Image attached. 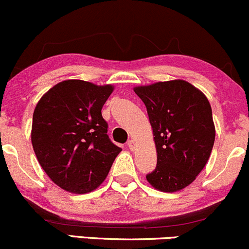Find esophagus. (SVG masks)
Here are the masks:
<instances>
[{
    "label": "esophagus",
    "mask_w": 249,
    "mask_h": 249,
    "mask_svg": "<svg viewBox=\"0 0 249 249\" xmlns=\"http://www.w3.org/2000/svg\"><path fill=\"white\" fill-rule=\"evenodd\" d=\"M127 145H129L130 150H135L136 149V142L133 140H130L129 142H127Z\"/></svg>",
    "instance_id": "1"
}]
</instances>
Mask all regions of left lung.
<instances>
[{
  "mask_svg": "<svg viewBox=\"0 0 249 249\" xmlns=\"http://www.w3.org/2000/svg\"><path fill=\"white\" fill-rule=\"evenodd\" d=\"M148 111L158 154L146 180L155 190L173 193L196 180L213 151L214 124L205 94L185 80L137 86Z\"/></svg>",
  "mask_w": 249,
  "mask_h": 249,
  "instance_id": "obj_1",
  "label": "left lung"
}]
</instances>
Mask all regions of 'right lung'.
Returning <instances> with one entry per match:
<instances>
[{
  "label": "right lung",
  "instance_id": "1",
  "mask_svg": "<svg viewBox=\"0 0 249 249\" xmlns=\"http://www.w3.org/2000/svg\"><path fill=\"white\" fill-rule=\"evenodd\" d=\"M113 90L112 85L65 80L36 104L33 150L50 179L67 192L85 195L96 190L122 151L109 141L101 114Z\"/></svg>",
  "mask_w": 249,
  "mask_h": 249
}]
</instances>
